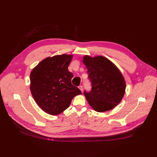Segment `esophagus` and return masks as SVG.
<instances>
[{
	"mask_svg": "<svg viewBox=\"0 0 157 157\" xmlns=\"http://www.w3.org/2000/svg\"><path fill=\"white\" fill-rule=\"evenodd\" d=\"M79 88L80 90L81 91V92L82 93V91H83V88H82V86L81 85V86H79Z\"/></svg>",
	"mask_w": 157,
	"mask_h": 157,
	"instance_id": "34e87169",
	"label": "esophagus"
}]
</instances>
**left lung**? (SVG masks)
I'll return each instance as SVG.
<instances>
[{
	"label": "left lung",
	"mask_w": 157,
	"mask_h": 157,
	"mask_svg": "<svg viewBox=\"0 0 157 157\" xmlns=\"http://www.w3.org/2000/svg\"><path fill=\"white\" fill-rule=\"evenodd\" d=\"M83 63L91 82V90L84 92L88 103L99 113L113 109L121 101L125 93V82L121 73L103 56H85Z\"/></svg>",
	"instance_id": "8db88e82"
}]
</instances>
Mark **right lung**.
Instances as JSON below:
<instances>
[{
	"label": "right lung",
	"mask_w": 157,
	"mask_h": 157,
	"mask_svg": "<svg viewBox=\"0 0 157 157\" xmlns=\"http://www.w3.org/2000/svg\"><path fill=\"white\" fill-rule=\"evenodd\" d=\"M73 56L61 55L42 60L30 73V90L40 108L51 115H58L69 107L73 98L81 94L71 84L68 71Z\"/></svg>",
	"instance_id": "add662e5"
}]
</instances>
